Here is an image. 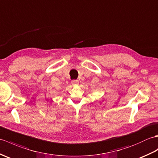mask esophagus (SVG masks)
Wrapping results in <instances>:
<instances>
[{
  "instance_id": "esophagus-1",
  "label": "esophagus",
  "mask_w": 158,
  "mask_h": 158,
  "mask_svg": "<svg viewBox=\"0 0 158 158\" xmlns=\"http://www.w3.org/2000/svg\"><path fill=\"white\" fill-rule=\"evenodd\" d=\"M78 81L77 80H72V85H76V84H78Z\"/></svg>"
}]
</instances>
